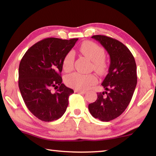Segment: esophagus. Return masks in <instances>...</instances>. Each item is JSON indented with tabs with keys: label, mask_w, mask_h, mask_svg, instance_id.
<instances>
[{
	"label": "esophagus",
	"mask_w": 156,
	"mask_h": 156,
	"mask_svg": "<svg viewBox=\"0 0 156 156\" xmlns=\"http://www.w3.org/2000/svg\"><path fill=\"white\" fill-rule=\"evenodd\" d=\"M74 91L76 92V93H80V94H86V91H83V90H78V89H75Z\"/></svg>",
	"instance_id": "esophagus-1"
}]
</instances>
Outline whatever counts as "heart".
<instances>
[{
	"mask_svg": "<svg viewBox=\"0 0 156 156\" xmlns=\"http://www.w3.org/2000/svg\"><path fill=\"white\" fill-rule=\"evenodd\" d=\"M80 51L92 61L94 69L99 74L105 72L107 65L105 60L104 49L97 44L92 42L84 43L80 47ZM74 54L69 51L62 60V68L66 72H71L74 65ZM65 83L70 87L78 90H86L97 83V78L94 74H84L75 72L66 76Z\"/></svg>",
	"mask_w": 156,
	"mask_h": 156,
	"instance_id": "b5f03b06",
	"label": "heart"
}]
</instances>
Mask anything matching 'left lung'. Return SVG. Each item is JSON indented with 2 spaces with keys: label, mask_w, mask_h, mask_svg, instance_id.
<instances>
[{
  "label": "left lung",
  "mask_w": 156,
  "mask_h": 156,
  "mask_svg": "<svg viewBox=\"0 0 156 156\" xmlns=\"http://www.w3.org/2000/svg\"><path fill=\"white\" fill-rule=\"evenodd\" d=\"M91 38L106 49L110 65L102 83L105 91L98 93L97 100L88 108L93 117L108 122L122 114L131 101L137 84L136 64L131 52L121 42L102 35Z\"/></svg>",
  "instance_id": "left-lung-1"
}]
</instances>
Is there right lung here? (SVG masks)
Wrapping results in <instances>:
<instances>
[{
  "instance_id": "right-lung-1",
  "label": "right lung",
  "mask_w": 156,
  "mask_h": 156,
  "mask_svg": "<svg viewBox=\"0 0 156 156\" xmlns=\"http://www.w3.org/2000/svg\"><path fill=\"white\" fill-rule=\"evenodd\" d=\"M78 38L43 39L29 49L18 69V87L26 106L36 118L44 122L59 119L69 103L72 89L62 83V60ZM53 87L59 89L55 93Z\"/></svg>"
}]
</instances>
